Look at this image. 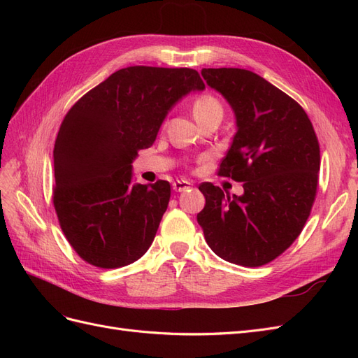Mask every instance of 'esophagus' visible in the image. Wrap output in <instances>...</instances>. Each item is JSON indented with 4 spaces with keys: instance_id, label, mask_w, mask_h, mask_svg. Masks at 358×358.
Masks as SVG:
<instances>
[{
    "instance_id": "esophagus-1",
    "label": "esophagus",
    "mask_w": 358,
    "mask_h": 358,
    "mask_svg": "<svg viewBox=\"0 0 358 358\" xmlns=\"http://www.w3.org/2000/svg\"><path fill=\"white\" fill-rule=\"evenodd\" d=\"M191 185H192V183H191L189 180L179 179V180H176V182H173V189H175L176 192H182V191L188 189Z\"/></svg>"
}]
</instances>
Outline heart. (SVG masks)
Returning <instances> with one entry per match:
<instances>
[{
  "label": "heart",
  "instance_id": "obj_1",
  "mask_svg": "<svg viewBox=\"0 0 358 358\" xmlns=\"http://www.w3.org/2000/svg\"><path fill=\"white\" fill-rule=\"evenodd\" d=\"M212 113H222V107L220 101L212 95H201L194 101L192 106V115L196 117V121H200L201 117L212 115Z\"/></svg>",
  "mask_w": 358,
  "mask_h": 358
}]
</instances>
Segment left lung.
<instances>
[{
	"instance_id": "obj_1",
	"label": "left lung",
	"mask_w": 358,
	"mask_h": 358,
	"mask_svg": "<svg viewBox=\"0 0 358 358\" xmlns=\"http://www.w3.org/2000/svg\"><path fill=\"white\" fill-rule=\"evenodd\" d=\"M201 76L233 109L236 134L220 175L243 182V194L201 183L206 204L197 221L225 262L267 264L306 224L318 185V138L299 103L262 76L243 69H203Z\"/></svg>"
}]
</instances>
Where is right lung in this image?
<instances>
[{
  "label": "right lung",
  "mask_w": 358,
  "mask_h": 358,
  "mask_svg": "<svg viewBox=\"0 0 358 358\" xmlns=\"http://www.w3.org/2000/svg\"><path fill=\"white\" fill-rule=\"evenodd\" d=\"M204 83L191 69L127 67L86 92L53 148V206L86 263L116 268L142 257L170 200V183L133 182V161L152 146L171 107Z\"/></svg>",
  "instance_id": "obj_1"
}]
</instances>
